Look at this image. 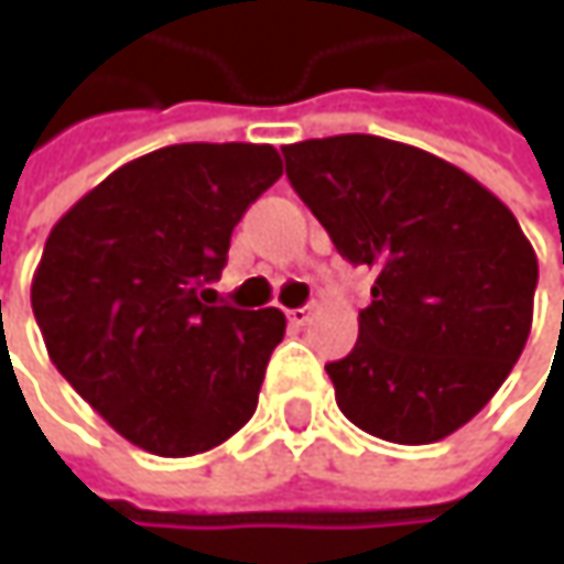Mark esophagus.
<instances>
[{
  "label": "esophagus",
  "mask_w": 564,
  "mask_h": 564,
  "mask_svg": "<svg viewBox=\"0 0 564 564\" xmlns=\"http://www.w3.org/2000/svg\"><path fill=\"white\" fill-rule=\"evenodd\" d=\"M311 316H314L311 307H294V311H289V323H292V326H304Z\"/></svg>",
  "instance_id": "1"
}]
</instances>
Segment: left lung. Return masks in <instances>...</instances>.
Here are the masks:
<instances>
[{"mask_svg": "<svg viewBox=\"0 0 564 564\" xmlns=\"http://www.w3.org/2000/svg\"><path fill=\"white\" fill-rule=\"evenodd\" d=\"M282 156L338 253L377 275L351 355L326 364L341 414L386 443H440L524 351L531 241L492 191L417 147L338 134Z\"/></svg>", "mask_w": 564, "mask_h": 564, "instance_id": "8db88e82", "label": "left lung"}]
</instances>
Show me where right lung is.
I'll return each instance as SVG.
<instances>
[{"label":"right lung","mask_w":564,"mask_h":564,"mask_svg":"<svg viewBox=\"0 0 564 564\" xmlns=\"http://www.w3.org/2000/svg\"><path fill=\"white\" fill-rule=\"evenodd\" d=\"M279 175L270 143H175L116 169L46 238L31 304L50 360L150 455L209 452L257 411L285 314L206 301V285Z\"/></svg>","instance_id":"obj_1"}]
</instances>
